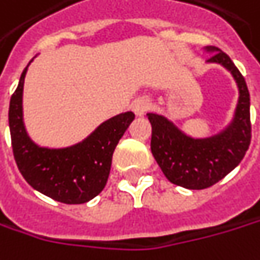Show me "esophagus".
Returning a JSON list of instances; mask_svg holds the SVG:
<instances>
[{
	"label": "esophagus",
	"instance_id": "34e87169",
	"mask_svg": "<svg viewBox=\"0 0 260 260\" xmlns=\"http://www.w3.org/2000/svg\"><path fill=\"white\" fill-rule=\"evenodd\" d=\"M132 110L135 111V114H136L137 117L145 115L150 110L149 99H146V98H137L136 101L132 104Z\"/></svg>",
	"mask_w": 260,
	"mask_h": 260
}]
</instances>
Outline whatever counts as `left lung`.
Listing matches in <instances>:
<instances>
[{"label":"left lung","mask_w":260,"mask_h":260,"mask_svg":"<svg viewBox=\"0 0 260 260\" xmlns=\"http://www.w3.org/2000/svg\"><path fill=\"white\" fill-rule=\"evenodd\" d=\"M208 51L214 52L208 61L224 66L239 86L240 96L233 123L216 136L193 139L162 115L148 114L153 158L171 183L190 190L208 188L222 180L241 162L252 139L250 95L243 74L225 52L218 48Z\"/></svg>","instance_id":"obj_1"}]
</instances>
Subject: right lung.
Returning a JSON list of instances; mask_svg holds the SVG:
<instances>
[{"instance_id": "1", "label": "right lung", "mask_w": 260, "mask_h": 260, "mask_svg": "<svg viewBox=\"0 0 260 260\" xmlns=\"http://www.w3.org/2000/svg\"><path fill=\"white\" fill-rule=\"evenodd\" d=\"M27 67L21 73L19 86L11 95L8 110L16 164L24 180L42 194L67 205L86 203L105 187L114 149L135 120V114L128 111L112 117L83 142L70 148H41L27 136L23 124L21 98Z\"/></svg>"}]
</instances>
